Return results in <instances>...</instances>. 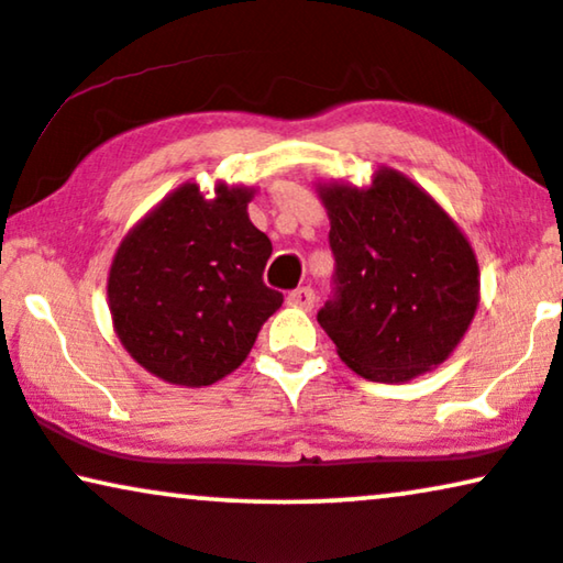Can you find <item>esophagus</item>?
<instances>
[{"mask_svg":"<svg viewBox=\"0 0 563 563\" xmlns=\"http://www.w3.org/2000/svg\"><path fill=\"white\" fill-rule=\"evenodd\" d=\"M288 303L301 306V309H311V306H314V290H311L309 286H301V288L290 290Z\"/></svg>","mask_w":563,"mask_h":563,"instance_id":"obj_1","label":"esophagus"}]
</instances>
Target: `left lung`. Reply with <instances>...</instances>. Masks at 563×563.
I'll list each match as a JSON object with an SVG mask.
<instances>
[{
	"mask_svg": "<svg viewBox=\"0 0 563 563\" xmlns=\"http://www.w3.org/2000/svg\"><path fill=\"white\" fill-rule=\"evenodd\" d=\"M334 257L319 309L338 355L372 382H408L454 351L478 309V262L454 220L393 168L368 189L322 187Z\"/></svg>",
	"mask_w": 563,
	"mask_h": 563,
	"instance_id": "8db88e82",
	"label": "left lung"
}]
</instances>
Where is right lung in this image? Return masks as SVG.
I'll return each instance as SVG.
<instances>
[{
	"instance_id": "right-lung-1",
	"label": "right lung",
	"mask_w": 563,
	"mask_h": 563,
	"mask_svg": "<svg viewBox=\"0 0 563 563\" xmlns=\"http://www.w3.org/2000/svg\"><path fill=\"white\" fill-rule=\"evenodd\" d=\"M252 191L184 184L122 241L109 275L119 340L170 384L208 387L241 366L283 294L262 280L273 244L249 220Z\"/></svg>"
}]
</instances>
